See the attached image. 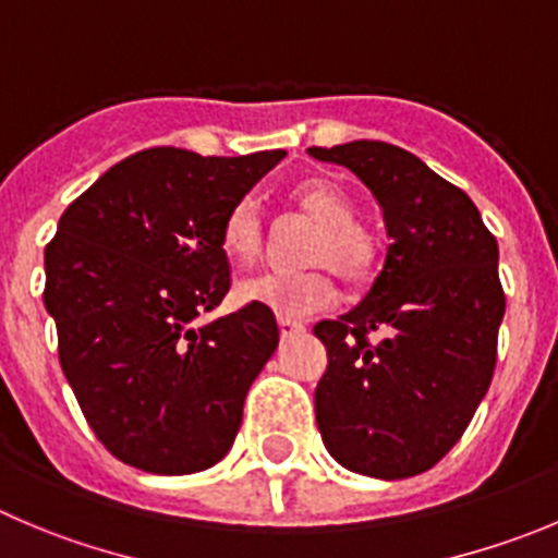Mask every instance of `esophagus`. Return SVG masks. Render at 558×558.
<instances>
[{"instance_id": "1", "label": "esophagus", "mask_w": 558, "mask_h": 558, "mask_svg": "<svg viewBox=\"0 0 558 558\" xmlns=\"http://www.w3.org/2000/svg\"><path fill=\"white\" fill-rule=\"evenodd\" d=\"M301 331H304V326H301V323H295V320H279V333H282V339L295 337V333H301Z\"/></svg>"}]
</instances>
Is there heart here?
<instances>
[{"label":"heart","mask_w":558,"mask_h":558,"mask_svg":"<svg viewBox=\"0 0 558 558\" xmlns=\"http://www.w3.org/2000/svg\"><path fill=\"white\" fill-rule=\"evenodd\" d=\"M290 203L317 221L306 246V263L315 268L301 274H252L235 284L241 301L265 306L282 320H306L337 301L331 268L344 282L362 284L375 276L384 243L380 235L355 216L353 196L331 178H306L290 189ZM221 248L238 263H252L263 248V219L254 199H241L221 225Z\"/></svg>","instance_id":"1"}]
</instances>
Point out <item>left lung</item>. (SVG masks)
<instances>
[{"label": "left lung", "instance_id": "8db88e82", "mask_svg": "<svg viewBox=\"0 0 558 558\" xmlns=\"http://www.w3.org/2000/svg\"><path fill=\"white\" fill-rule=\"evenodd\" d=\"M310 156L362 180L391 238L367 299L315 326L328 350L323 444L355 474L416 476L460 441L493 380L507 306L498 243L469 194L402 147L362 140Z\"/></svg>", "mask_w": 558, "mask_h": 558}]
</instances>
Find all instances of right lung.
<instances>
[{
	"instance_id": "add662e5",
	"label": "right lung",
	"mask_w": 558,
	"mask_h": 558,
	"mask_svg": "<svg viewBox=\"0 0 558 558\" xmlns=\"http://www.w3.org/2000/svg\"><path fill=\"white\" fill-rule=\"evenodd\" d=\"M282 158L150 147L114 163L62 214L46 246L44 304L62 373L117 460L174 476L230 452L279 328L257 304L208 326L194 320L230 290L225 216Z\"/></svg>"
}]
</instances>
